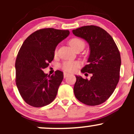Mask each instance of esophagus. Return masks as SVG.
<instances>
[{
	"label": "esophagus",
	"instance_id": "obj_1",
	"mask_svg": "<svg viewBox=\"0 0 134 134\" xmlns=\"http://www.w3.org/2000/svg\"><path fill=\"white\" fill-rule=\"evenodd\" d=\"M69 75V74H68V73H66V72H64V78L67 77Z\"/></svg>",
	"mask_w": 134,
	"mask_h": 134
}]
</instances>
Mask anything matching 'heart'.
<instances>
[{
	"label": "heart",
	"mask_w": 134,
	"mask_h": 134,
	"mask_svg": "<svg viewBox=\"0 0 134 134\" xmlns=\"http://www.w3.org/2000/svg\"><path fill=\"white\" fill-rule=\"evenodd\" d=\"M69 43L74 50L76 49L79 46H84V42L79 38H72L69 41ZM55 54H57V50H55ZM79 66L78 62H72V61H67L64 62L61 65V68L63 70L67 72H72L76 70V69Z\"/></svg>",
	"instance_id": "1"
}]
</instances>
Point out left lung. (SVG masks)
Wrapping results in <instances>:
<instances>
[{
    "label": "left lung",
    "mask_w": 134,
    "mask_h": 134,
    "mask_svg": "<svg viewBox=\"0 0 134 134\" xmlns=\"http://www.w3.org/2000/svg\"><path fill=\"white\" fill-rule=\"evenodd\" d=\"M72 33L85 40L90 45L89 64L83 67L81 72L92 74L90 80L76 76L75 96L87 105H99L110 98L119 81L120 52L113 38L100 27L85 26L72 30Z\"/></svg>",
    "instance_id": "left-lung-1"
}]
</instances>
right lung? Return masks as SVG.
I'll return each instance as SVG.
<instances>
[{
	"label": "right lung",
	"mask_w": 134,
	"mask_h": 134,
	"mask_svg": "<svg viewBox=\"0 0 134 134\" xmlns=\"http://www.w3.org/2000/svg\"><path fill=\"white\" fill-rule=\"evenodd\" d=\"M69 30L44 28L24 41L17 56L16 83L20 94L33 107L48 105L55 99L64 78L60 70L52 76L43 71L53 60L56 47L69 35Z\"/></svg>",
	"instance_id": "1"
}]
</instances>
